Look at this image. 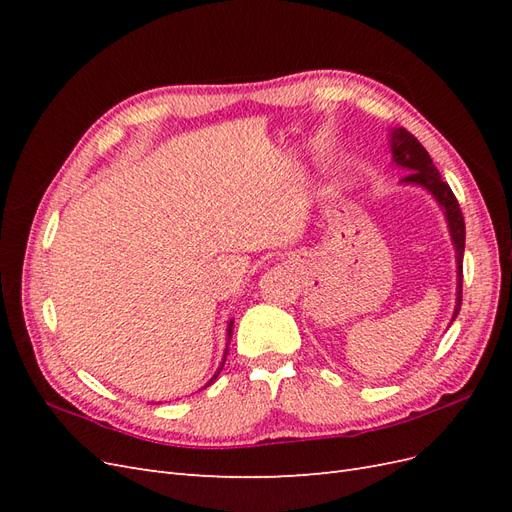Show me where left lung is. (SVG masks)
<instances>
[{
    "label": "left lung",
    "mask_w": 512,
    "mask_h": 512,
    "mask_svg": "<svg viewBox=\"0 0 512 512\" xmlns=\"http://www.w3.org/2000/svg\"><path fill=\"white\" fill-rule=\"evenodd\" d=\"M391 151H393V160L410 170V175L404 177L408 183H416L427 188L433 196H436L438 203L444 207L448 228H451V237L457 250V305H455V314H459L461 307V290H463V247H466V222H463V213L459 209L457 198L440 173L438 168L433 166L427 149L418 143V138L410 134L406 128H399L391 134Z\"/></svg>",
    "instance_id": "8db88e82"
}]
</instances>
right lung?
I'll use <instances>...</instances> for the list:
<instances>
[{"label": "right lung", "mask_w": 512, "mask_h": 512, "mask_svg": "<svg viewBox=\"0 0 512 512\" xmlns=\"http://www.w3.org/2000/svg\"><path fill=\"white\" fill-rule=\"evenodd\" d=\"M230 333H232V322L228 324V337H230ZM226 354H228V352H226ZM222 365H224V363H222ZM220 371H222V367H220ZM220 371H218V374H220ZM218 374H215L213 378H218Z\"/></svg>", "instance_id": "add662e5"}]
</instances>
